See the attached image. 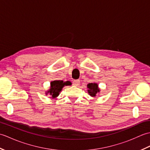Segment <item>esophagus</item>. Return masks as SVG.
<instances>
[{"label": "esophagus", "mask_w": 150, "mask_h": 150, "mask_svg": "<svg viewBox=\"0 0 150 150\" xmlns=\"http://www.w3.org/2000/svg\"><path fill=\"white\" fill-rule=\"evenodd\" d=\"M73 84L75 86H78L80 84V81L79 80H74L73 82Z\"/></svg>", "instance_id": "1"}]
</instances>
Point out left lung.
Listing matches in <instances>:
<instances>
[{
	"label": "left lung",
	"mask_w": 150,
	"mask_h": 150,
	"mask_svg": "<svg viewBox=\"0 0 150 150\" xmlns=\"http://www.w3.org/2000/svg\"><path fill=\"white\" fill-rule=\"evenodd\" d=\"M87 88H88V93L91 97H96V95L100 91L97 83H89L87 85Z\"/></svg>",
	"instance_id": "1"
}]
</instances>
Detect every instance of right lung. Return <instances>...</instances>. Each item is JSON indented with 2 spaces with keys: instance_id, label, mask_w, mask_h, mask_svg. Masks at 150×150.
<instances>
[{
  "instance_id": "right-lung-1",
  "label": "right lung",
  "mask_w": 150,
  "mask_h": 150,
  "mask_svg": "<svg viewBox=\"0 0 150 150\" xmlns=\"http://www.w3.org/2000/svg\"><path fill=\"white\" fill-rule=\"evenodd\" d=\"M50 89L46 92V94H50L52 95V98H56L59 96V93L61 91L62 88L64 86H69L71 84V82L69 81L64 82L63 81H53L50 83Z\"/></svg>"
}]
</instances>
